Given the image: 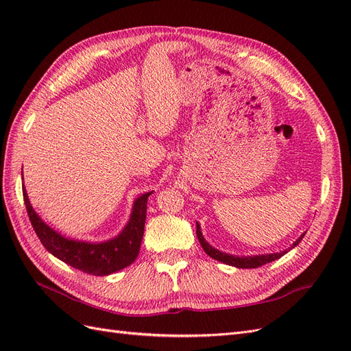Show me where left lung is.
<instances>
[{"instance_id": "1", "label": "left lung", "mask_w": 351, "mask_h": 351, "mask_svg": "<svg viewBox=\"0 0 351 351\" xmlns=\"http://www.w3.org/2000/svg\"><path fill=\"white\" fill-rule=\"evenodd\" d=\"M196 236H197V240L200 243L202 249L205 250L206 254H209V256L212 259L215 261H219L222 263H227V265H231V267H236V268H259L262 267V265L268 263V262H272L275 259H280L281 256H284V254L289 252V250H282L280 253H269V254H256V256H232V254H227L224 252H219L217 249H214L210 246V244L204 239V236H202L200 232V226L196 222ZM304 237V234H302L299 239H297L294 243H293V247H295L297 244H299L302 241V239Z\"/></svg>"}]
</instances>
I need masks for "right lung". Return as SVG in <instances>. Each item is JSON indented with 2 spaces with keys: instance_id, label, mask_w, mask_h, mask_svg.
Here are the masks:
<instances>
[{
  "instance_id": "add662e5",
  "label": "right lung",
  "mask_w": 351,
  "mask_h": 351,
  "mask_svg": "<svg viewBox=\"0 0 351 351\" xmlns=\"http://www.w3.org/2000/svg\"><path fill=\"white\" fill-rule=\"evenodd\" d=\"M149 195L145 193L134 200L130 219L119 236L107 241L88 243L66 239L47 226L32 208L23 186L27 215L44 247L70 267L92 275H110L134 262L141 250Z\"/></svg>"
}]
</instances>
